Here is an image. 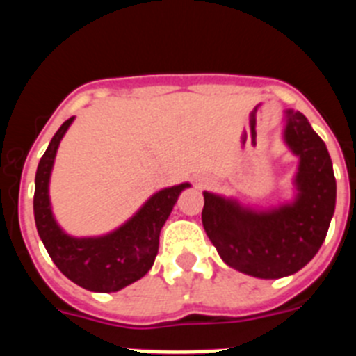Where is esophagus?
<instances>
[{"instance_id":"34e87169","label":"esophagus","mask_w":356,"mask_h":356,"mask_svg":"<svg viewBox=\"0 0 356 356\" xmlns=\"http://www.w3.org/2000/svg\"><path fill=\"white\" fill-rule=\"evenodd\" d=\"M209 185V180H197V187H207Z\"/></svg>"}]
</instances>
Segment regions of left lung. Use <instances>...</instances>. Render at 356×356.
Masks as SVG:
<instances>
[{
    "instance_id": "8db88e82",
    "label": "left lung",
    "mask_w": 356,
    "mask_h": 356,
    "mask_svg": "<svg viewBox=\"0 0 356 356\" xmlns=\"http://www.w3.org/2000/svg\"><path fill=\"white\" fill-rule=\"evenodd\" d=\"M284 143L300 159L292 201L259 210L203 193L201 221L219 257L254 278H284L303 269L323 246L335 212L332 159L301 112L285 110Z\"/></svg>"
}]
</instances>
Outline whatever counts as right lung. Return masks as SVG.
Here are the masks:
<instances>
[{"label":"right lung","mask_w":356,"mask_h":356,"mask_svg":"<svg viewBox=\"0 0 356 356\" xmlns=\"http://www.w3.org/2000/svg\"><path fill=\"white\" fill-rule=\"evenodd\" d=\"M74 118L58 128L42 155L35 175L33 216L44 248L55 266L80 287L92 292H118L143 278L159 253L160 229L168 221L181 191L172 185L155 193L124 225L99 237H71L56 222L49 201V178L56 149Z\"/></svg>","instance_id":"right-lung-1"}]
</instances>
